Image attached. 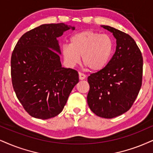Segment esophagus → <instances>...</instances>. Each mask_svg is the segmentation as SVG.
<instances>
[{
  "instance_id": "esophagus-1",
  "label": "esophagus",
  "mask_w": 153,
  "mask_h": 153,
  "mask_svg": "<svg viewBox=\"0 0 153 153\" xmlns=\"http://www.w3.org/2000/svg\"><path fill=\"white\" fill-rule=\"evenodd\" d=\"M79 78L80 80H83L86 78V75L84 74L79 72Z\"/></svg>"
}]
</instances>
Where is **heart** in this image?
<instances>
[{
  "label": "heart",
  "instance_id": "1",
  "mask_svg": "<svg viewBox=\"0 0 153 153\" xmlns=\"http://www.w3.org/2000/svg\"><path fill=\"white\" fill-rule=\"evenodd\" d=\"M114 43L107 35L93 30H84L72 35L70 44L62 47V53L66 63L74 67L80 62L90 71L97 72L108 65L114 53Z\"/></svg>",
  "mask_w": 153,
  "mask_h": 153
}]
</instances>
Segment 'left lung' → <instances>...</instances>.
I'll return each instance as SVG.
<instances>
[{
	"label": "left lung",
	"mask_w": 153,
	"mask_h": 153,
	"mask_svg": "<svg viewBox=\"0 0 153 153\" xmlns=\"http://www.w3.org/2000/svg\"><path fill=\"white\" fill-rule=\"evenodd\" d=\"M116 39V50L103 70L88 77L87 103L92 112L113 118L128 111L136 99L142 85V53L129 35L102 25Z\"/></svg>",
	"instance_id": "8db88e82"
}]
</instances>
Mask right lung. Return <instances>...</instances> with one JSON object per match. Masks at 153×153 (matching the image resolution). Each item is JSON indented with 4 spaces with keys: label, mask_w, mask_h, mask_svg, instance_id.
Wrapping results in <instances>:
<instances>
[{
    "label": "right lung",
    "mask_w": 153,
    "mask_h": 153,
    "mask_svg": "<svg viewBox=\"0 0 153 153\" xmlns=\"http://www.w3.org/2000/svg\"><path fill=\"white\" fill-rule=\"evenodd\" d=\"M70 28L44 24L22 35L11 56V79L16 97L34 118L49 119L63 110L79 82L77 71L62 67L57 37Z\"/></svg>",
    "instance_id": "right-lung-1"
}]
</instances>
